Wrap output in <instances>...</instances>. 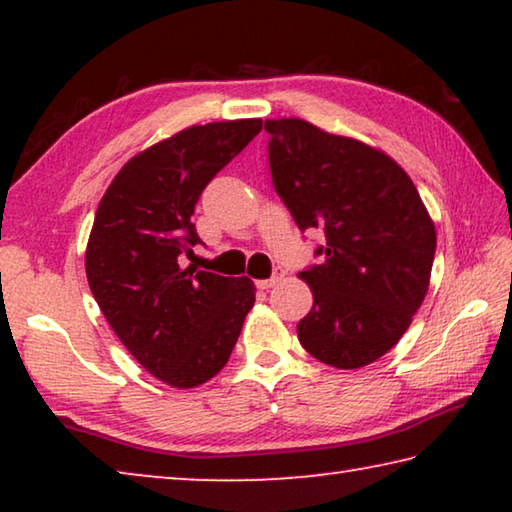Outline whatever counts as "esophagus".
<instances>
[{"label":"esophagus","mask_w":512,"mask_h":512,"mask_svg":"<svg viewBox=\"0 0 512 512\" xmlns=\"http://www.w3.org/2000/svg\"><path fill=\"white\" fill-rule=\"evenodd\" d=\"M282 277H284V268H282V266H277L275 271H273V275L268 277V280H259V282H257V287H259V289H264V291H268V289H273L275 284L282 280Z\"/></svg>","instance_id":"obj_1"}]
</instances>
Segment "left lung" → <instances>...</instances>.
I'll return each instance as SVG.
<instances>
[{"label":"left lung","mask_w":512,"mask_h":512,"mask_svg":"<svg viewBox=\"0 0 512 512\" xmlns=\"http://www.w3.org/2000/svg\"><path fill=\"white\" fill-rule=\"evenodd\" d=\"M264 128L277 196L300 230L325 232L320 264L300 273L314 293L300 345L327 366H368L402 339L427 296L436 225L384 151L305 119Z\"/></svg>","instance_id":"obj_1"}]
</instances>
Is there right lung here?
<instances>
[{"mask_svg": "<svg viewBox=\"0 0 512 512\" xmlns=\"http://www.w3.org/2000/svg\"><path fill=\"white\" fill-rule=\"evenodd\" d=\"M262 131V119L189 126L128 160L103 194L85 273L112 332L173 388L212 379L255 305L248 277L180 268L201 244L192 223L207 183Z\"/></svg>", "mask_w": 512, "mask_h": 512, "instance_id": "add662e5", "label": "right lung"}]
</instances>
